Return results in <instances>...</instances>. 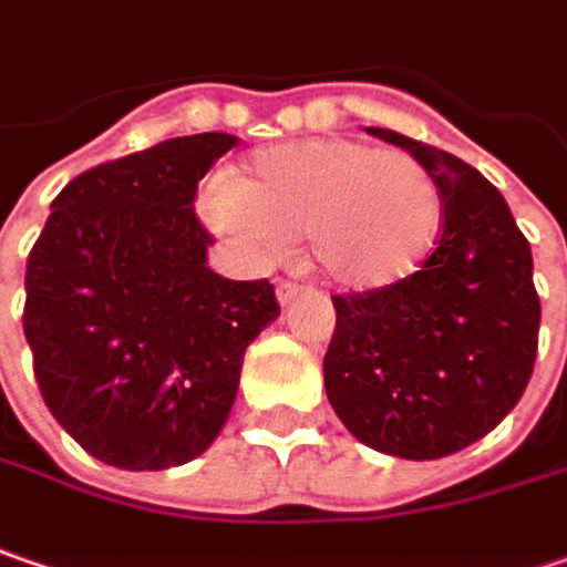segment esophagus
Returning a JSON list of instances; mask_svg holds the SVG:
<instances>
[{"label": "esophagus", "instance_id": "esophagus-1", "mask_svg": "<svg viewBox=\"0 0 567 567\" xmlns=\"http://www.w3.org/2000/svg\"><path fill=\"white\" fill-rule=\"evenodd\" d=\"M276 295H279V301H282V305H291V301L298 298V282H291V279H279V285H276Z\"/></svg>", "mask_w": 567, "mask_h": 567}]
</instances>
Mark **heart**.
I'll return each mask as SVG.
<instances>
[{
  "label": "heart",
  "instance_id": "obj_1",
  "mask_svg": "<svg viewBox=\"0 0 567 567\" xmlns=\"http://www.w3.org/2000/svg\"><path fill=\"white\" fill-rule=\"evenodd\" d=\"M203 209L247 250L308 237L310 266L349 291L409 279L441 235V186L419 158L358 138H301L215 181Z\"/></svg>",
  "mask_w": 567,
  "mask_h": 567
}]
</instances>
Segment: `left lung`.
I'll list each match as a JSON object with an SVG mask.
<instances>
[{
  "mask_svg": "<svg viewBox=\"0 0 567 567\" xmlns=\"http://www.w3.org/2000/svg\"><path fill=\"white\" fill-rule=\"evenodd\" d=\"M441 186V235L403 282L332 295L323 383L361 444L406 460L470 447L527 390L539 346L533 257L505 196L476 167L393 133Z\"/></svg>",
  "mask_w": 567,
  "mask_h": 567,
  "instance_id": "8db88e82",
  "label": "left lung"
}]
</instances>
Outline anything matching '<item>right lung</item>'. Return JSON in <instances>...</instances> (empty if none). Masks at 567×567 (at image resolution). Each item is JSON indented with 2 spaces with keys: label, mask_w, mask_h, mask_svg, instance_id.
I'll list each match as a JSON object with an SVG mask.
<instances>
[{
  "label": "right lung",
  "mask_w": 567,
  "mask_h": 567,
  "mask_svg": "<svg viewBox=\"0 0 567 567\" xmlns=\"http://www.w3.org/2000/svg\"><path fill=\"white\" fill-rule=\"evenodd\" d=\"M228 133L158 142L62 186L24 272V339L40 396L116 470L199 456L235 406L247 346L279 317L269 279L206 266L193 209Z\"/></svg>",
  "instance_id": "obj_1"
}]
</instances>
